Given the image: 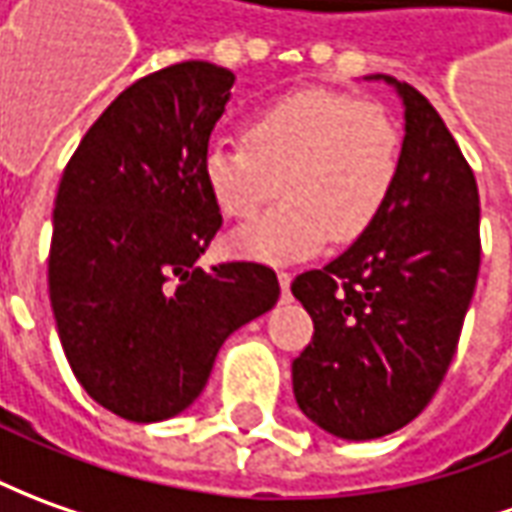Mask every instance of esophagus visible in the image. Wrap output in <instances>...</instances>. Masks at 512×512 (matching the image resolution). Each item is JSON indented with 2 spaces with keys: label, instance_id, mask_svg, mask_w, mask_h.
Listing matches in <instances>:
<instances>
[{
  "label": "esophagus",
  "instance_id": "1",
  "mask_svg": "<svg viewBox=\"0 0 512 512\" xmlns=\"http://www.w3.org/2000/svg\"><path fill=\"white\" fill-rule=\"evenodd\" d=\"M278 284H281V292H284V298H290L292 273H287V270H281V273H278Z\"/></svg>",
  "mask_w": 512,
  "mask_h": 512
}]
</instances>
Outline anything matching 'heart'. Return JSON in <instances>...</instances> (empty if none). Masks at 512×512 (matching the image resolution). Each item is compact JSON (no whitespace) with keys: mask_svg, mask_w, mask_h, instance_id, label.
Instances as JSON below:
<instances>
[{"mask_svg":"<svg viewBox=\"0 0 512 512\" xmlns=\"http://www.w3.org/2000/svg\"><path fill=\"white\" fill-rule=\"evenodd\" d=\"M401 130L379 105L303 88L267 102L245 139H217L203 178L222 217L250 220L278 189L284 203L231 236L239 256L306 259L326 242L348 245L382 217L401 175Z\"/></svg>","mask_w":512,"mask_h":512,"instance_id":"heart-1","label":"heart"}]
</instances>
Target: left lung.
<instances>
[{
	"label": "left lung",
	"mask_w": 512,
	"mask_h": 512,
	"mask_svg": "<svg viewBox=\"0 0 512 512\" xmlns=\"http://www.w3.org/2000/svg\"><path fill=\"white\" fill-rule=\"evenodd\" d=\"M404 105V153L382 217L323 270L292 281L315 323L292 362L301 412L343 440L384 438L438 393L479 273V192L449 128L421 91L390 74Z\"/></svg>",
	"instance_id": "8db88e82"
}]
</instances>
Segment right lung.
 Wrapping results in <instances>:
<instances>
[{
	"label": "right lung",
	"mask_w": 512,
	"mask_h": 512,
	"mask_svg": "<svg viewBox=\"0 0 512 512\" xmlns=\"http://www.w3.org/2000/svg\"><path fill=\"white\" fill-rule=\"evenodd\" d=\"M234 80L206 61L136 80L58 186L49 301L63 354L88 396L136 424L186 410L228 334L281 295L264 264H195L222 225L203 155Z\"/></svg>",
	"instance_id": "right-lung-1"
}]
</instances>
